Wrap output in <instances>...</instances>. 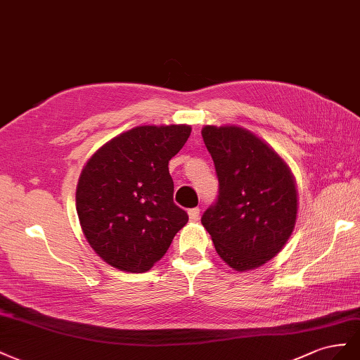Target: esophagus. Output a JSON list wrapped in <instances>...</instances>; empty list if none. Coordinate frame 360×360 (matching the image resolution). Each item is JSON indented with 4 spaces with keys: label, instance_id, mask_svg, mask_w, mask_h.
<instances>
[{
    "label": "esophagus",
    "instance_id": "esophagus-1",
    "mask_svg": "<svg viewBox=\"0 0 360 360\" xmlns=\"http://www.w3.org/2000/svg\"><path fill=\"white\" fill-rule=\"evenodd\" d=\"M199 217H200V210L199 208L188 210V219H190V221H198Z\"/></svg>",
    "mask_w": 360,
    "mask_h": 360
}]
</instances>
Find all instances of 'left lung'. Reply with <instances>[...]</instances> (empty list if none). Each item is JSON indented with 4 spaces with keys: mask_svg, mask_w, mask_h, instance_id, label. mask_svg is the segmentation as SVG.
<instances>
[{
    "mask_svg": "<svg viewBox=\"0 0 360 360\" xmlns=\"http://www.w3.org/2000/svg\"><path fill=\"white\" fill-rule=\"evenodd\" d=\"M202 137L219 178V194L202 224L220 258L237 271L261 266L294 229L297 191L290 169L252 132L205 127Z\"/></svg>",
    "mask_w": 360,
    "mask_h": 360,
    "instance_id": "1",
    "label": "left lung"
}]
</instances>
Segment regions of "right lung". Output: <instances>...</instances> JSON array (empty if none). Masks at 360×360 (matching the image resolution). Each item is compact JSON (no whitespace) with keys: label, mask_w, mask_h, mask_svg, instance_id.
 Returning <instances> with one entry per match:
<instances>
[{"label":"right lung","mask_w":360,"mask_h":360,"mask_svg":"<svg viewBox=\"0 0 360 360\" xmlns=\"http://www.w3.org/2000/svg\"><path fill=\"white\" fill-rule=\"evenodd\" d=\"M190 132L187 125L137 127L102 146L81 172L78 219L91 249L107 264L148 271L188 221L173 202L169 161Z\"/></svg>","instance_id":"1"}]
</instances>
